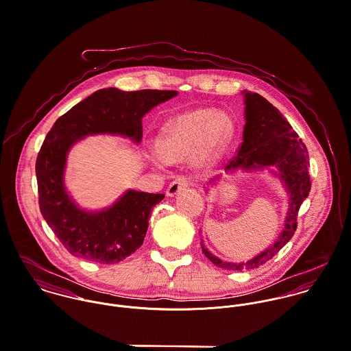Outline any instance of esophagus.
I'll list each match as a JSON object with an SVG mask.
<instances>
[{
	"mask_svg": "<svg viewBox=\"0 0 351 351\" xmlns=\"http://www.w3.org/2000/svg\"><path fill=\"white\" fill-rule=\"evenodd\" d=\"M188 188V180L185 177H178L176 178L169 186H167V191H166V196L169 197H174L180 191H184Z\"/></svg>",
	"mask_w": 351,
	"mask_h": 351,
	"instance_id": "obj_1",
	"label": "esophagus"
}]
</instances>
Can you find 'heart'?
<instances>
[{
  "instance_id": "obj_1",
  "label": "heart",
  "mask_w": 351,
  "mask_h": 351,
  "mask_svg": "<svg viewBox=\"0 0 351 351\" xmlns=\"http://www.w3.org/2000/svg\"><path fill=\"white\" fill-rule=\"evenodd\" d=\"M231 131L232 123L224 113L208 109L189 110L165 127L156 142V151L165 162L185 159L196 152L197 165L206 166L217 159Z\"/></svg>"
}]
</instances>
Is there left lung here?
<instances>
[{
	"instance_id": "left-lung-1",
	"label": "left lung",
	"mask_w": 351,
	"mask_h": 351,
	"mask_svg": "<svg viewBox=\"0 0 351 351\" xmlns=\"http://www.w3.org/2000/svg\"><path fill=\"white\" fill-rule=\"evenodd\" d=\"M243 97L246 120L243 142L238 154L227 163L224 169L226 174H232L238 170L251 173L269 169L270 173L278 177L282 182L289 196V205L282 231L278 234L274 243L247 262L223 261L208 250L201 239V249L205 256L213 265L227 270H249L259 267L281 250L295 235L299 208L311 191L308 150L292 125L276 106L258 93L243 90ZM219 178L220 176L208 182L206 192Z\"/></svg>"
}]
</instances>
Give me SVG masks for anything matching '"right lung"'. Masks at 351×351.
Returning a JSON list of instances; mask_svg holds the SVG:
<instances>
[{
    "mask_svg": "<svg viewBox=\"0 0 351 351\" xmlns=\"http://www.w3.org/2000/svg\"><path fill=\"white\" fill-rule=\"evenodd\" d=\"M177 95L176 90L100 89L53 123L36 159L39 206L71 255L104 265L125 259L143 245L151 209L165 195L128 189L100 210L82 209L64 185L69 151L81 139L102 134L139 145L143 116Z\"/></svg>",
    "mask_w": 351,
    "mask_h": 351,
    "instance_id": "right-lung-1",
    "label": "right lung"
}]
</instances>
